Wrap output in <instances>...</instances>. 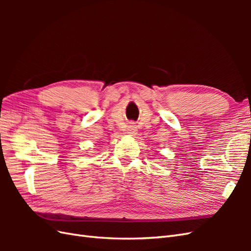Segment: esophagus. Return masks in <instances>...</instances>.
I'll return each instance as SVG.
<instances>
[{
    "instance_id": "34e87169",
    "label": "esophagus",
    "mask_w": 251,
    "mask_h": 251,
    "mask_svg": "<svg viewBox=\"0 0 251 251\" xmlns=\"http://www.w3.org/2000/svg\"><path fill=\"white\" fill-rule=\"evenodd\" d=\"M127 131H128V134H134L136 132V127L134 126H130V127L127 128Z\"/></svg>"
}]
</instances>
